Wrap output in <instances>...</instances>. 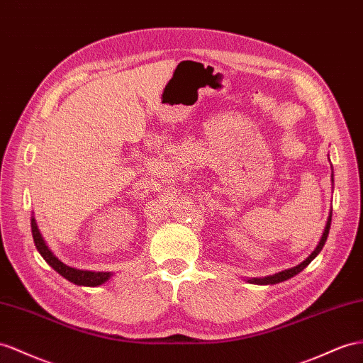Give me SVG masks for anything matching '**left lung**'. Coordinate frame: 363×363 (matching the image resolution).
Returning <instances> with one entry per match:
<instances>
[{
  "label": "left lung",
  "mask_w": 363,
  "mask_h": 363,
  "mask_svg": "<svg viewBox=\"0 0 363 363\" xmlns=\"http://www.w3.org/2000/svg\"><path fill=\"white\" fill-rule=\"evenodd\" d=\"M330 225H331V211H330V216H328V220H327V225H325V230H323V235L320 238V242L318 244V247H315L314 252L305 259V261L302 264H299L297 267H293V268H288V270H284L281 273H276L273 276H267V277H261V279H252V284H259V285H268V284H279V282H284L286 281V279H290L293 276H296L297 273H301L303 268L308 265L313 259L318 256L320 253V250L323 248L325 242H327V238H328V233H330Z\"/></svg>",
  "instance_id": "8db88e82"
}]
</instances>
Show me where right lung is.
<instances>
[{"mask_svg": "<svg viewBox=\"0 0 363 363\" xmlns=\"http://www.w3.org/2000/svg\"><path fill=\"white\" fill-rule=\"evenodd\" d=\"M32 236L35 240L36 250H38L40 255L44 257V261L48 262L55 272H58L62 277H66L67 281L77 284V285H84V286H98L101 284H104L106 281H108V277L111 276V273H95V272H82V270H77V268H72L66 264H62L60 259L55 256L49 247L45 245L44 239L40 233L38 225H36L35 218H32Z\"/></svg>", "mask_w": 363, "mask_h": 363, "instance_id": "obj_1", "label": "right lung"}]
</instances>
